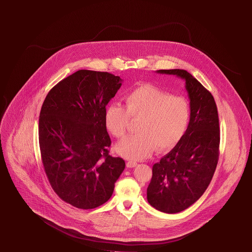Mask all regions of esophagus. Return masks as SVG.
<instances>
[{"label":"esophagus","mask_w":252,"mask_h":252,"mask_svg":"<svg viewBox=\"0 0 252 252\" xmlns=\"http://www.w3.org/2000/svg\"><path fill=\"white\" fill-rule=\"evenodd\" d=\"M138 164H137V162H135V161H128L127 163H126V166H127V168H134V167H136Z\"/></svg>","instance_id":"34e87169"}]
</instances>
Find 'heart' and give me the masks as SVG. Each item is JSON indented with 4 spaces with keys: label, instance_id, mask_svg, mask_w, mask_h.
<instances>
[{
    "label": "heart",
    "instance_id": "1",
    "mask_svg": "<svg viewBox=\"0 0 252 252\" xmlns=\"http://www.w3.org/2000/svg\"><path fill=\"white\" fill-rule=\"evenodd\" d=\"M190 118L188 102L180 96L152 85L140 86L125 96V108L110 104L105 111V126L117 139H122L132 120H140L138 135L115 145V151L132 160L150 156L157 148L166 151L175 147L186 132Z\"/></svg>",
    "mask_w": 252,
    "mask_h": 252
}]
</instances>
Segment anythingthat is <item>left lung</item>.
<instances>
[{
	"instance_id": "8db88e82",
	"label": "left lung",
	"mask_w": 252,
	"mask_h": 252,
	"mask_svg": "<svg viewBox=\"0 0 252 252\" xmlns=\"http://www.w3.org/2000/svg\"><path fill=\"white\" fill-rule=\"evenodd\" d=\"M185 81L190 100V120L178 144L152 167L147 201L166 214L180 213L207 190L219 156V120L216 101L191 73L180 69L159 70Z\"/></svg>"
}]
</instances>
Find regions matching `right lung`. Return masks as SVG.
Masks as SVG:
<instances>
[{
  "label": "right lung",
  "mask_w": 252,
  "mask_h": 252,
  "mask_svg": "<svg viewBox=\"0 0 252 252\" xmlns=\"http://www.w3.org/2000/svg\"><path fill=\"white\" fill-rule=\"evenodd\" d=\"M121 85L112 73L79 70L48 92L40 109L44 172L55 193L77 209L105 204L125 169L122 158L108 154L105 126L106 107Z\"/></svg>",
  "instance_id": "1"
}]
</instances>
